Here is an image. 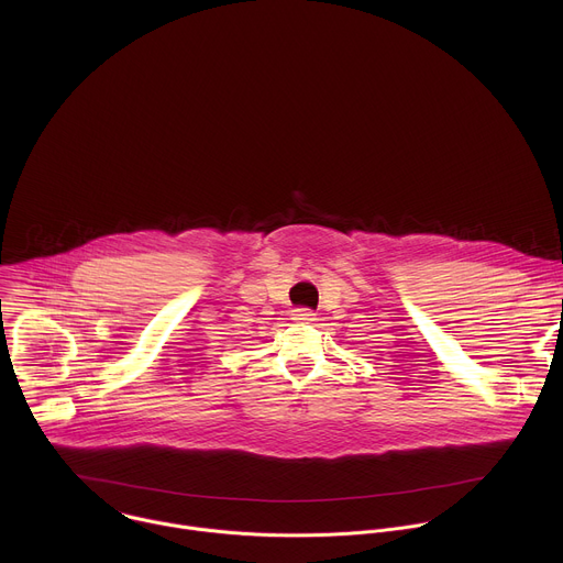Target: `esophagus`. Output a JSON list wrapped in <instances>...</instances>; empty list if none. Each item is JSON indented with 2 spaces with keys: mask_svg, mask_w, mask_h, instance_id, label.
<instances>
[{
  "mask_svg": "<svg viewBox=\"0 0 563 563\" xmlns=\"http://www.w3.org/2000/svg\"><path fill=\"white\" fill-rule=\"evenodd\" d=\"M313 311L309 309V307H296L294 311H291V318L294 320H298V323H309V320H313Z\"/></svg>",
  "mask_w": 563,
  "mask_h": 563,
  "instance_id": "1",
  "label": "esophagus"
}]
</instances>
